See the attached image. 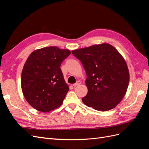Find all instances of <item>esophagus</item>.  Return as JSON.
I'll return each instance as SVG.
<instances>
[{"label":"esophagus","instance_id":"esophagus-1","mask_svg":"<svg viewBox=\"0 0 149 149\" xmlns=\"http://www.w3.org/2000/svg\"><path fill=\"white\" fill-rule=\"evenodd\" d=\"M81 84V82L79 81H77L76 82V83H74V84H73V86H78V85H79Z\"/></svg>","mask_w":149,"mask_h":149}]
</instances>
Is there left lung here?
Returning <instances> with one entry per match:
<instances>
[{
	"instance_id": "left-lung-1",
	"label": "left lung",
	"mask_w": 149,
	"mask_h": 149,
	"mask_svg": "<svg viewBox=\"0 0 149 149\" xmlns=\"http://www.w3.org/2000/svg\"><path fill=\"white\" fill-rule=\"evenodd\" d=\"M84 67L88 91L84 104L99 111L113 109L123 100L129 83L127 64L117 49L108 43L72 51Z\"/></svg>"
}]
</instances>
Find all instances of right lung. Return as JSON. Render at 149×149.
<instances>
[{
    "label": "right lung",
    "mask_w": 149,
    "mask_h": 149,
    "mask_svg": "<svg viewBox=\"0 0 149 149\" xmlns=\"http://www.w3.org/2000/svg\"><path fill=\"white\" fill-rule=\"evenodd\" d=\"M71 52L56 47L31 53L22 72V90L25 100L35 109L47 112L60 106L69 91L60 66Z\"/></svg>",
    "instance_id": "obj_1"
}]
</instances>
